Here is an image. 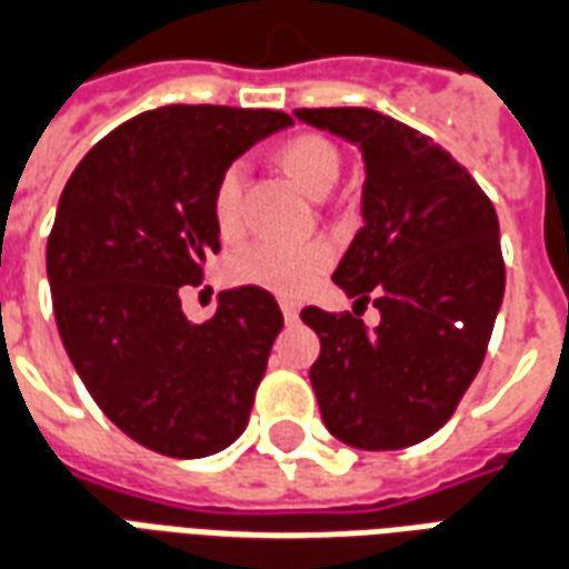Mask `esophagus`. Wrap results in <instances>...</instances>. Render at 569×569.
Returning a JSON list of instances; mask_svg holds the SVG:
<instances>
[{
  "instance_id": "34e87169",
  "label": "esophagus",
  "mask_w": 569,
  "mask_h": 569,
  "mask_svg": "<svg viewBox=\"0 0 569 569\" xmlns=\"http://www.w3.org/2000/svg\"><path fill=\"white\" fill-rule=\"evenodd\" d=\"M280 310H283L286 322H296L298 320V301H292V298H280Z\"/></svg>"
}]
</instances>
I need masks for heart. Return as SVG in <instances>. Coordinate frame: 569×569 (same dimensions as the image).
<instances>
[{"mask_svg": "<svg viewBox=\"0 0 569 569\" xmlns=\"http://www.w3.org/2000/svg\"><path fill=\"white\" fill-rule=\"evenodd\" d=\"M283 170L308 194H326L338 182L341 154L332 142L301 133L286 140L277 151ZM212 222L224 237L240 231L243 222V163H228L212 186ZM335 249L329 240H277L261 237L228 256V280L237 286H259L277 296H305L329 271Z\"/></svg>", "mask_w": 569, "mask_h": 569, "instance_id": "heart-1", "label": "heart"}]
</instances>
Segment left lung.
<instances>
[{
    "label": "left lung",
    "mask_w": 569,
    "mask_h": 569,
    "mask_svg": "<svg viewBox=\"0 0 569 569\" xmlns=\"http://www.w3.org/2000/svg\"><path fill=\"white\" fill-rule=\"evenodd\" d=\"M357 142L362 228L332 273L353 313L305 308L320 335L310 383L322 423L362 451H396L448 423L476 381L502 305L506 264L490 198L439 142L375 109H296ZM371 300L382 322L358 313Z\"/></svg>",
    "instance_id": "obj_1"
}]
</instances>
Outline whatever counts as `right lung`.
<instances>
[{"instance_id":"right-lung-1","label":"right lung","mask_w":569,"mask_h":569,"mask_svg":"<svg viewBox=\"0 0 569 569\" xmlns=\"http://www.w3.org/2000/svg\"><path fill=\"white\" fill-rule=\"evenodd\" d=\"M289 124L273 109H151L97 142L60 194L48 237L57 329L93 402L149 451L210 457L247 429L283 313L268 289L240 286L191 322L179 292L219 252V173Z\"/></svg>"}]
</instances>
